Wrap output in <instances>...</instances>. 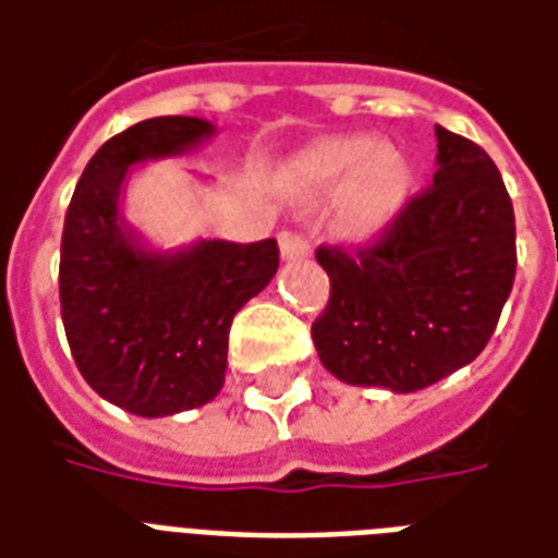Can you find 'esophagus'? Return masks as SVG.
Listing matches in <instances>:
<instances>
[{"label":"esophagus","mask_w":558,"mask_h":558,"mask_svg":"<svg viewBox=\"0 0 558 558\" xmlns=\"http://www.w3.org/2000/svg\"><path fill=\"white\" fill-rule=\"evenodd\" d=\"M280 256L292 263V259H307L311 256V242L302 232H280Z\"/></svg>","instance_id":"1"}]
</instances>
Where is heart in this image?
Instances as JSON below:
<instances>
[{"mask_svg": "<svg viewBox=\"0 0 558 558\" xmlns=\"http://www.w3.org/2000/svg\"><path fill=\"white\" fill-rule=\"evenodd\" d=\"M410 179V163L398 148L379 146L364 134L319 140L299 163V184L307 203L343 191L335 227L355 244L376 242L391 230L407 203Z\"/></svg>", "mask_w": 558, "mask_h": 558, "instance_id": "1", "label": "heart"}]
</instances>
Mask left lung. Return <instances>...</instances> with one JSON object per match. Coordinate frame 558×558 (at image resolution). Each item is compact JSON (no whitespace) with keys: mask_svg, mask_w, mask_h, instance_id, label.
Masks as SVG:
<instances>
[{"mask_svg":"<svg viewBox=\"0 0 558 558\" xmlns=\"http://www.w3.org/2000/svg\"><path fill=\"white\" fill-rule=\"evenodd\" d=\"M331 280L311 328L319 362L350 386L410 395L478 355L514 283V208L490 155L436 125L433 187L355 256L316 251Z\"/></svg>","mask_w":558,"mask_h":558,"instance_id":"1","label":"left lung"}]
</instances>
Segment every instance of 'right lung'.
Returning <instances> with one entry per match:
<instances>
[{"label":"right lung","instance_id":"obj_1","mask_svg":"<svg viewBox=\"0 0 558 558\" xmlns=\"http://www.w3.org/2000/svg\"><path fill=\"white\" fill-rule=\"evenodd\" d=\"M211 137L215 125L196 116L137 122L92 155L68 206L59 299L71 355L104 400L140 418L218 398L232 316L278 271L275 239L158 251L128 223L131 170Z\"/></svg>","mask_w":558,"mask_h":558}]
</instances>
